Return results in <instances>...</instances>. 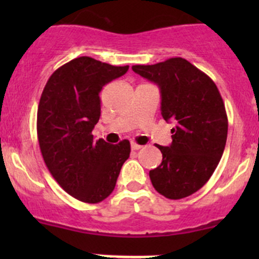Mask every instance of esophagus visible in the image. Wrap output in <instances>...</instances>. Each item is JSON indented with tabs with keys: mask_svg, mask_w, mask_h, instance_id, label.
Instances as JSON below:
<instances>
[{
	"mask_svg": "<svg viewBox=\"0 0 259 259\" xmlns=\"http://www.w3.org/2000/svg\"><path fill=\"white\" fill-rule=\"evenodd\" d=\"M142 148H143L142 145L137 144V143H132V149H133V150H139V149H142Z\"/></svg>",
	"mask_w": 259,
	"mask_h": 259,
	"instance_id": "1",
	"label": "esophagus"
}]
</instances>
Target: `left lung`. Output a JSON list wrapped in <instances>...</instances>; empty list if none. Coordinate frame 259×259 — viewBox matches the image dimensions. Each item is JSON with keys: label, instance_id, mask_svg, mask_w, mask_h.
Instances as JSON below:
<instances>
[{"label": "left lung", "instance_id": "1", "mask_svg": "<svg viewBox=\"0 0 259 259\" xmlns=\"http://www.w3.org/2000/svg\"><path fill=\"white\" fill-rule=\"evenodd\" d=\"M133 71L160 89L161 115L173 121L171 144L149 171L151 184L169 199L199 190L215 170L227 142L228 119L218 88L208 75L182 57L155 65H134Z\"/></svg>", "mask_w": 259, "mask_h": 259}]
</instances>
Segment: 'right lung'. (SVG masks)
Listing matches in <instances>:
<instances>
[{"label": "right lung", "instance_id": "1", "mask_svg": "<svg viewBox=\"0 0 259 259\" xmlns=\"http://www.w3.org/2000/svg\"><path fill=\"white\" fill-rule=\"evenodd\" d=\"M127 70L77 57L50 76L41 95L37 138L44 161L60 187L81 202L108 198L130 155L129 140L113 145L91 134L100 119L103 86Z\"/></svg>", "mask_w": 259, "mask_h": 259}]
</instances>
